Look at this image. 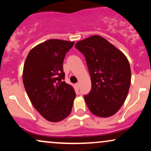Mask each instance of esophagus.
<instances>
[{
	"mask_svg": "<svg viewBox=\"0 0 151 151\" xmlns=\"http://www.w3.org/2000/svg\"><path fill=\"white\" fill-rule=\"evenodd\" d=\"M75 86H76V88H77V89H79V83H77V84H75Z\"/></svg>",
	"mask_w": 151,
	"mask_h": 151,
	"instance_id": "obj_1",
	"label": "esophagus"
}]
</instances>
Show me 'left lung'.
Here are the masks:
<instances>
[{"label": "left lung", "instance_id": "obj_1", "mask_svg": "<svg viewBox=\"0 0 151 151\" xmlns=\"http://www.w3.org/2000/svg\"><path fill=\"white\" fill-rule=\"evenodd\" d=\"M75 47L84 55L91 76V89L84 96L88 108L99 117L111 116L124 104L131 84L129 60L105 38L93 35Z\"/></svg>", "mask_w": 151, "mask_h": 151}]
</instances>
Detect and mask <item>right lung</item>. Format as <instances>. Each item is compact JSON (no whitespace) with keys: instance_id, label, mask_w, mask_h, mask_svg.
<instances>
[{"instance_id":"obj_1","label":"right lung","mask_w":151,"mask_h":151,"mask_svg":"<svg viewBox=\"0 0 151 151\" xmlns=\"http://www.w3.org/2000/svg\"><path fill=\"white\" fill-rule=\"evenodd\" d=\"M74 42L52 39L37 45L26 58L22 81L35 109L46 120L59 122L70 115L76 93L67 84L64 59Z\"/></svg>"}]
</instances>
